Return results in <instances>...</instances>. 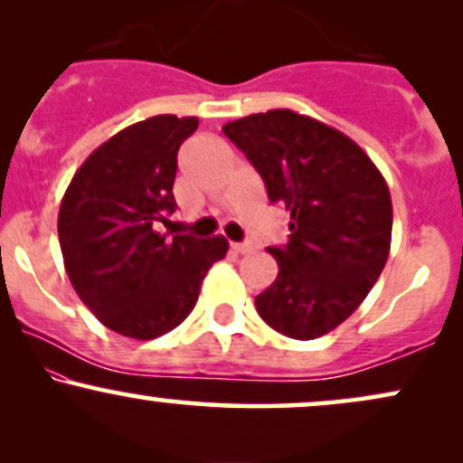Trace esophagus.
Returning <instances> with one entry per match:
<instances>
[{"label": "esophagus", "mask_w": 463, "mask_h": 463, "mask_svg": "<svg viewBox=\"0 0 463 463\" xmlns=\"http://www.w3.org/2000/svg\"><path fill=\"white\" fill-rule=\"evenodd\" d=\"M231 248L235 250L237 254H248V252H252V243H231Z\"/></svg>", "instance_id": "34e87169"}]
</instances>
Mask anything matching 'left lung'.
<instances>
[{
    "mask_svg": "<svg viewBox=\"0 0 463 463\" xmlns=\"http://www.w3.org/2000/svg\"><path fill=\"white\" fill-rule=\"evenodd\" d=\"M222 130L261 174L269 202L289 211V241L268 248L279 276L254 300L259 316L291 339L331 333L365 300L390 254L383 174L344 132L289 109Z\"/></svg>",
    "mask_w": 463,
    "mask_h": 463,
    "instance_id": "8db88e82",
    "label": "left lung"
}]
</instances>
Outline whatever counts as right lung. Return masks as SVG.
Returning <instances> with one entry per match:
<instances>
[{
    "label": "right lung",
    "instance_id": "1",
    "mask_svg": "<svg viewBox=\"0 0 463 463\" xmlns=\"http://www.w3.org/2000/svg\"><path fill=\"white\" fill-rule=\"evenodd\" d=\"M198 117L156 115L104 141L80 165L58 211L62 261L80 300L110 331L154 339L194 311L202 280L226 257L222 235H161L176 211L178 147Z\"/></svg>",
    "mask_w": 463,
    "mask_h": 463
}]
</instances>
